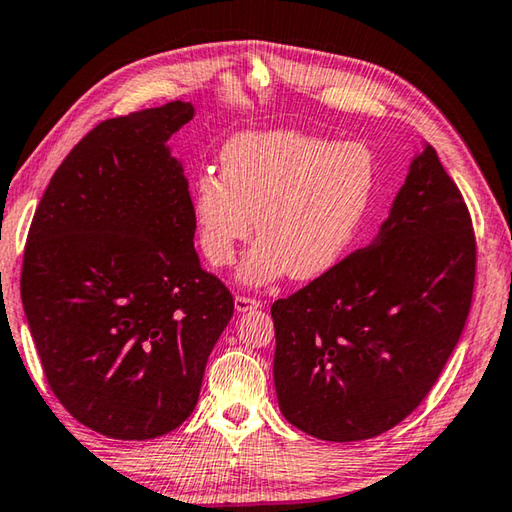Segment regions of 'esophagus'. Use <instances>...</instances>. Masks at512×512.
Returning <instances> with one entry per match:
<instances>
[{"instance_id":"obj_1","label":"esophagus","mask_w":512,"mask_h":512,"mask_svg":"<svg viewBox=\"0 0 512 512\" xmlns=\"http://www.w3.org/2000/svg\"><path fill=\"white\" fill-rule=\"evenodd\" d=\"M262 307V302L250 296H235V309L237 311H253Z\"/></svg>"}]
</instances>
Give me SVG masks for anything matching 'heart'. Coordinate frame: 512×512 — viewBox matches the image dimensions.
Instances as JSON below:
<instances>
[{
	"mask_svg": "<svg viewBox=\"0 0 512 512\" xmlns=\"http://www.w3.org/2000/svg\"><path fill=\"white\" fill-rule=\"evenodd\" d=\"M219 162L221 176L203 171L192 185L198 246L216 268L235 264L255 216L259 241L241 266L248 284L332 271L375 198V153L357 142L300 131L239 133L223 144Z\"/></svg>",
	"mask_w": 512,
	"mask_h": 512,
	"instance_id": "obj_1",
	"label": "heart"
}]
</instances>
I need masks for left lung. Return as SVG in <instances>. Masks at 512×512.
<instances>
[{"label": "left lung", "instance_id": "1", "mask_svg": "<svg viewBox=\"0 0 512 512\" xmlns=\"http://www.w3.org/2000/svg\"><path fill=\"white\" fill-rule=\"evenodd\" d=\"M474 273L470 212L427 144L375 241L273 302L284 418L332 443L400 424L461 339Z\"/></svg>", "mask_w": 512, "mask_h": 512}]
</instances>
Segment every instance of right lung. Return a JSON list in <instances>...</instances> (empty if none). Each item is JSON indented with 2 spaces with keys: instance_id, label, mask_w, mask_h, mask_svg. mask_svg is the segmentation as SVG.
<instances>
[{
  "instance_id": "right-lung-1",
  "label": "right lung",
  "mask_w": 512,
  "mask_h": 512,
  "mask_svg": "<svg viewBox=\"0 0 512 512\" xmlns=\"http://www.w3.org/2000/svg\"><path fill=\"white\" fill-rule=\"evenodd\" d=\"M194 106L101 121L33 214L20 293L49 388L115 440L180 427L235 300L194 250L192 196L169 137Z\"/></svg>"
}]
</instances>
